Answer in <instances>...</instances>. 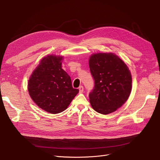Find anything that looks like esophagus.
<instances>
[{
	"label": "esophagus",
	"mask_w": 160,
	"mask_h": 160,
	"mask_svg": "<svg viewBox=\"0 0 160 160\" xmlns=\"http://www.w3.org/2000/svg\"><path fill=\"white\" fill-rule=\"evenodd\" d=\"M83 87L82 86H80L79 87V93H82V92H83Z\"/></svg>",
	"instance_id": "obj_1"
}]
</instances>
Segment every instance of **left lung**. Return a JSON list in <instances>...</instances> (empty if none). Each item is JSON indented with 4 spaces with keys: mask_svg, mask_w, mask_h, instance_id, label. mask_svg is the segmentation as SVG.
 Instances as JSON below:
<instances>
[{
    "mask_svg": "<svg viewBox=\"0 0 160 160\" xmlns=\"http://www.w3.org/2000/svg\"><path fill=\"white\" fill-rule=\"evenodd\" d=\"M89 68L94 81L89 93L91 106L102 114L115 112L131 94L132 78L128 67L112 53H98L91 56Z\"/></svg>",
    "mask_w": 160,
    "mask_h": 160,
    "instance_id": "8db88e82",
    "label": "left lung"
}]
</instances>
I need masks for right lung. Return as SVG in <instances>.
Instances as JSON below:
<instances>
[{
  "label": "right lung",
  "mask_w": 160,
  "mask_h": 160,
  "mask_svg": "<svg viewBox=\"0 0 160 160\" xmlns=\"http://www.w3.org/2000/svg\"><path fill=\"white\" fill-rule=\"evenodd\" d=\"M62 57H44L32 73L28 91L35 103L50 113L64 111L79 92L69 75L62 68Z\"/></svg>",
  "instance_id": "right-lung-1"
}]
</instances>
